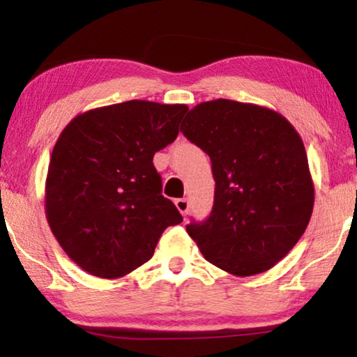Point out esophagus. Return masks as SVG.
Instances as JSON below:
<instances>
[{
    "label": "esophagus",
    "mask_w": 357,
    "mask_h": 357,
    "mask_svg": "<svg viewBox=\"0 0 357 357\" xmlns=\"http://www.w3.org/2000/svg\"><path fill=\"white\" fill-rule=\"evenodd\" d=\"M174 204H176V208H178L179 213H181L183 216L188 215V211H190V202H188V199H184V198L176 199Z\"/></svg>",
    "instance_id": "esophagus-1"
}]
</instances>
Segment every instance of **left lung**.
Wrapping results in <instances>:
<instances>
[{"label": "left lung", "instance_id": "left-lung-1", "mask_svg": "<svg viewBox=\"0 0 357 357\" xmlns=\"http://www.w3.org/2000/svg\"><path fill=\"white\" fill-rule=\"evenodd\" d=\"M181 132L210 155L215 203L186 225L210 264L236 277L267 272L304 235L314 208L305 147L275 110L216 99L188 112Z\"/></svg>", "mask_w": 357, "mask_h": 357}]
</instances>
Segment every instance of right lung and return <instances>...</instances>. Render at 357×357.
Wrapping results in <instances>:
<instances>
[{"label": "right lung", "instance_id": "obj_1", "mask_svg": "<svg viewBox=\"0 0 357 357\" xmlns=\"http://www.w3.org/2000/svg\"><path fill=\"white\" fill-rule=\"evenodd\" d=\"M184 104L129 100L87 110L61 130L45 183V213L63 252L100 278H119L153 257L183 221L161 195L154 154L178 137Z\"/></svg>", "mask_w": 357, "mask_h": 357}]
</instances>
